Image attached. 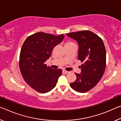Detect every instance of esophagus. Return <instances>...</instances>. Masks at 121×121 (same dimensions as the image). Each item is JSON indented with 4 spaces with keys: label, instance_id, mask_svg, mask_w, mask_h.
<instances>
[{
    "label": "esophagus",
    "instance_id": "obj_1",
    "mask_svg": "<svg viewBox=\"0 0 121 121\" xmlns=\"http://www.w3.org/2000/svg\"><path fill=\"white\" fill-rule=\"evenodd\" d=\"M62 72L65 74H68V73H69V72H68V71H66V70H63Z\"/></svg>",
    "mask_w": 121,
    "mask_h": 121
}]
</instances>
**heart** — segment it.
Listing matches in <instances>:
<instances>
[{
    "instance_id": "heart-1",
    "label": "heart",
    "mask_w": 121,
    "mask_h": 121,
    "mask_svg": "<svg viewBox=\"0 0 121 121\" xmlns=\"http://www.w3.org/2000/svg\"><path fill=\"white\" fill-rule=\"evenodd\" d=\"M74 43H72V42H68V43H66V45H72V44H74Z\"/></svg>"
}]
</instances>
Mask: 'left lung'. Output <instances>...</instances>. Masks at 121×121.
I'll return each mask as SVG.
<instances>
[{
	"mask_svg": "<svg viewBox=\"0 0 121 121\" xmlns=\"http://www.w3.org/2000/svg\"><path fill=\"white\" fill-rule=\"evenodd\" d=\"M78 45V59L83 62L80 66L81 73H75L76 79L70 83L75 91L85 93L94 88L100 81L106 65V52L102 40L89 30L66 34Z\"/></svg>",
	"mask_w": 121,
	"mask_h": 121,
	"instance_id": "1",
	"label": "left lung"
}]
</instances>
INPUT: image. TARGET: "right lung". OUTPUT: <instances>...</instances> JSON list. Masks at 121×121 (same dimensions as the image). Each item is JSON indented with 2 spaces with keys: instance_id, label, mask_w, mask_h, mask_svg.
<instances>
[{
  "instance_id": "add662e5",
  "label": "right lung",
  "mask_w": 121,
  "mask_h": 121,
  "mask_svg": "<svg viewBox=\"0 0 121 121\" xmlns=\"http://www.w3.org/2000/svg\"><path fill=\"white\" fill-rule=\"evenodd\" d=\"M64 34L55 36L38 32L27 38L21 49L19 68L25 82L36 91L45 93L52 90L62 74L61 69L47 67L55 46L62 41Z\"/></svg>"
}]
</instances>
